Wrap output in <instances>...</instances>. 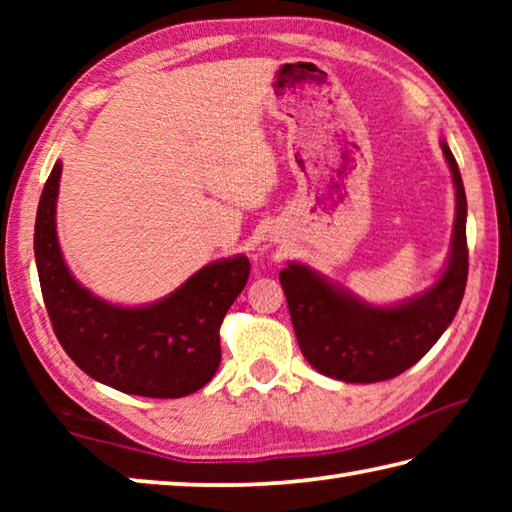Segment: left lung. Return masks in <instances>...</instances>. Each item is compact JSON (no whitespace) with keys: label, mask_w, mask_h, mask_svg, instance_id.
Masks as SVG:
<instances>
[{"label":"left lung","mask_w":512,"mask_h":512,"mask_svg":"<svg viewBox=\"0 0 512 512\" xmlns=\"http://www.w3.org/2000/svg\"><path fill=\"white\" fill-rule=\"evenodd\" d=\"M456 189L452 248L436 282L397 305H368L307 264L280 271L296 339L305 359L323 375L372 384L409 370L443 336L461 307L467 282V201L452 151L440 140Z\"/></svg>","instance_id":"1"}]
</instances>
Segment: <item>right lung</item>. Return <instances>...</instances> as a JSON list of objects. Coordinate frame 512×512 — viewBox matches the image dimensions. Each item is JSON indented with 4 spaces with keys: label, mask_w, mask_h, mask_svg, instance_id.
<instances>
[{
    "label": "right lung",
    "mask_w": 512,
    "mask_h": 512,
    "mask_svg": "<svg viewBox=\"0 0 512 512\" xmlns=\"http://www.w3.org/2000/svg\"><path fill=\"white\" fill-rule=\"evenodd\" d=\"M60 171L63 164L56 162L42 189L33 235L42 298L60 345L85 375L121 393L162 400L196 393L221 363L219 327L246 287L248 257L216 259L151 305H112L85 289L60 253Z\"/></svg>",
    "instance_id": "1"
}]
</instances>
